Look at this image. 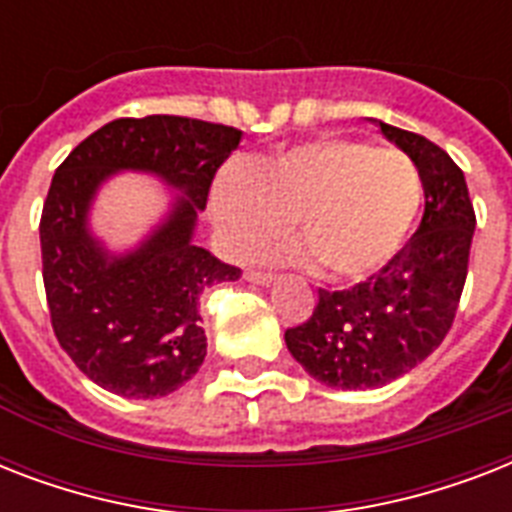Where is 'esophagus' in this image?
I'll return each mask as SVG.
<instances>
[{
    "mask_svg": "<svg viewBox=\"0 0 512 512\" xmlns=\"http://www.w3.org/2000/svg\"><path fill=\"white\" fill-rule=\"evenodd\" d=\"M244 279H247L249 284H257V287H268V284H273L271 273H260V271H247L244 273Z\"/></svg>",
    "mask_w": 512,
    "mask_h": 512,
    "instance_id": "1",
    "label": "esophagus"
}]
</instances>
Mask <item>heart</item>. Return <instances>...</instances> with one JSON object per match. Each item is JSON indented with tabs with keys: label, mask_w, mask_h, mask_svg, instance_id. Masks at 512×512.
Segmentation results:
<instances>
[{
	"label": "heart",
	"mask_w": 512,
	"mask_h": 512,
	"mask_svg": "<svg viewBox=\"0 0 512 512\" xmlns=\"http://www.w3.org/2000/svg\"><path fill=\"white\" fill-rule=\"evenodd\" d=\"M425 204L417 164L353 138H319L217 177L209 209L223 249L249 257L295 217L305 244L289 260H319L329 281L358 284L388 268Z\"/></svg>",
	"instance_id": "b5f03b06"
}]
</instances>
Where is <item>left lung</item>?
I'll return each instance as SVG.
<instances>
[{"mask_svg":"<svg viewBox=\"0 0 512 512\" xmlns=\"http://www.w3.org/2000/svg\"><path fill=\"white\" fill-rule=\"evenodd\" d=\"M404 151L425 183L420 228L377 276L353 289H319L305 324L287 329V348L321 385L382 388L412 372L452 329L468 276L476 212L465 175L444 148L422 135L369 119Z\"/></svg>","mask_w":512,"mask_h":512,"instance_id":"8db88e82","label":"left lung"}]
</instances>
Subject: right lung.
<instances>
[{
	"instance_id": "obj_1",
	"label": "right lung",
	"mask_w": 512,
	"mask_h": 512,
	"mask_svg": "<svg viewBox=\"0 0 512 512\" xmlns=\"http://www.w3.org/2000/svg\"><path fill=\"white\" fill-rule=\"evenodd\" d=\"M241 130L185 116L116 119L66 156L44 201L39 241L50 319L60 348L95 385L124 398H162L207 356L199 300L239 268L199 247L196 223ZM122 171L156 176L173 191L163 220L116 253L94 236L91 204Z\"/></svg>"
}]
</instances>
